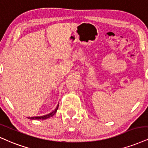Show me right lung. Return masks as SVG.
<instances>
[{
	"label": "right lung",
	"instance_id": "1",
	"mask_svg": "<svg viewBox=\"0 0 148 148\" xmlns=\"http://www.w3.org/2000/svg\"><path fill=\"white\" fill-rule=\"evenodd\" d=\"M58 105L57 106V107L56 108V109H55L54 111L51 112V113L48 114H46V115H44V116H33V117H28V119H42V120H44V119H48L49 118V117L51 116H53L55 114H56L57 110H58Z\"/></svg>",
	"mask_w": 148,
	"mask_h": 148
}]
</instances>
